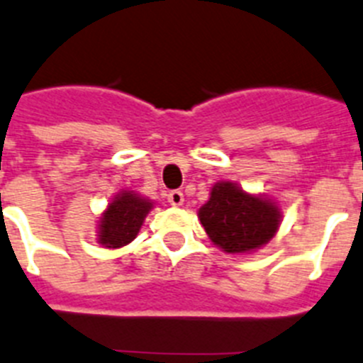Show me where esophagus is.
I'll list each match as a JSON object with an SVG mask.
<instances>
[{"label":"esophagus","instance_id":"34e87169","mask_svg":"<svg viewBox=\"0 0 363 363\" xmlns=\"http://www.w3.org/2000/svg\"><path fill=\"white\" fill-rule=\"evenodd\" d=\"M168 203L172 206H182L184 204V194L181 190H173L168 194Z\"/></svg>","mask_w":363,"mask_h":363}]
</instances>
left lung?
I'll return each mask as SVG.
<instances>
[{
  "label": "left lung",
  "mask_w": 363,
  "mask_h": 363,
  "mask_svg": "<svg viewBox=\"0 0 363 363\" xmlns=\"http://www.w3.org/2000/svg\"><path fill=\"white\" fill-rule=\"evenodd\" d=\"M201 225L210 241L226 254H248L276 235L281 212L263 195L247 194L235 182L213 184L210 199L199 208Z\"/></svg>",
  "instance_id": "8db88e82"
}]
</instances>
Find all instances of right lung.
<instances>
[{
	"instance_id": "1",
	"label": "right lung",
	"mask_w": 363,
	"mask_h": 363,
	"mask_svg": "<svg viewBox=\"0 0 363 363\" xmlns=\"http://www.w3.org/2000/svg\"><path fill=\"white\" fill-rule=\"evenodd\" d=\"M153 208L150 199H144L131 190L115 195L107 204L99 220V242L106 248H122L138 235L144 219Z\"/></svg>"
}]
</instances>
